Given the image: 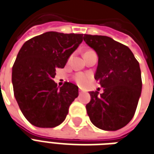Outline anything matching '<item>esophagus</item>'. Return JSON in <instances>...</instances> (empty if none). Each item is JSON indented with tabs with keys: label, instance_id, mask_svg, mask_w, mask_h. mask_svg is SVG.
<instances>
[{
	"label": "esophagus",
	"instance_id": "1",
	"mask_svg": "<svg viewBox=\"0 0 154 154\" xmlns=\"http://www.w3.org/2000/svg\"><path fill=\"white\" fill-rule=\"evenodd\" d=\"M79 94H82V93H84V90H83L82 88H79Z\"/></svg>",
	"mask_w": 154,
	"mask_h": 154
}]
</instances>
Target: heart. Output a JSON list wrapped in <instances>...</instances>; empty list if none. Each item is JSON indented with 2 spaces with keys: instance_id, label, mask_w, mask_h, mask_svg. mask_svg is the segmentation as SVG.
<instances>
[{
  "instance_id": "obj_1",
  "label": "heart",
  "mask_w": 154,
  "mask_h": 154,
  "mask_svg": "<svg viewBox=\"0 0 154 154\" xmlns=\"http://www.w3.org/2000/svg\"><path fill=\"white\" fill-rule=\"evenodd\" d=\"M89 79H90V76L87 74H84V73H79L75 76V80L79 85H86L89 80Z\"/></svg>"
}]
</instances>
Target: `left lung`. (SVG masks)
Segmentation results:
<instances>
[{
    "label": "left lung",
    "mask_w": 154,
    "mask_h": 154,
    "mask_svg": "<svg viewBox=\"0 0 154 154\" xmlns=\"http://www.w3.org/2000/svg\"><path fill=\"white\" fill-rule=\"evenodd\" d=\"M84 41L98 57L94 78L103 93L89 92L86 109L91 122L103 131H117L131 122L141 91L140 64L131 49L106 36L85 34Z\"/></svg>",
    "instance_id": "1"
}]
</instances>
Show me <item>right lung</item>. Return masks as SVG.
I'll list each match as a JSON object with an SVG mask.
<instances>
[{
    "mask_svg": "<svg viewBox=\"0 0 154 154\" xmlns=\"http://www.w3.org/2000/svg\"><path fill=\"white\" fill-rule=\"evenodd\" d=\"M83 34L47 32L25 42L12 68L14 97L33 125L52 128L65 121L78 86L66 82L57 87V68H64L83 41Z\"/></svg>",
    "mask_w": 154,
    "mask_h": 154,
    "instance_id": "obj_1",
    "label": "right lung"
}]
</instances>
